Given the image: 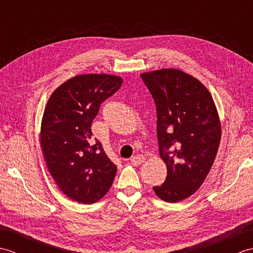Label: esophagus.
Here are the masks:
<instances>
[{
    "mask_svg": "<svg viewBox=\"0 0 253 253\" xmlns=\"http://www.w3.org/2000/svg\"><path fill=\"white\" fill-rule=\"evenodd\" d=\"M130 162H131L132 165H139V164H141L142 162H144V157L141 154L135 155V157H132L130 159Z\"/></svg>",
    "mask_w": 253,
    "mask_h": 253,
    "instance_id": "esophagus-1",
    "label": "esophagus"
}]
</instances>
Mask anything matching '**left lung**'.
<instances>
[{
    "label": "left lung",
    "instance_id": "obj_1",
    "mask_svg": "<svg viewBox=\"0 0 253 253\" xmlns=\"http://www.w3.org/2000/svg\"><path fill=\"white\" fill-rule=\"evenodd\" d=\"M157 106L161 159L168 176L153 187L166 202L190 197L203 184L215 160L221 124L208 89L179 69L165 68L141 75Z\"/></svg>",
    "mask_w": 253,
    "mask_h": 253
}]
</instances>
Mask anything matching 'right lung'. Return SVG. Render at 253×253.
Returning <instances> with one entry per match:
<instances>
[{
	"label": "right lung",
	"instance_id": "add662e5",
	"mask_svg": "<svg viewBox=\"0 0 253 253\" xmlns=\"http://www.w3.org/2000/svg\"><path fill=\"white\" fill-rule=\"evenodd\" d=\"M122 78L105 74L79 75L50 96L42 117L41 147L58 188L78 203L105 196L117 166L107 158L91 125L101 104L121 88Z\"/></svg>",
	"mask_w": 253,
	"mask_h": 253
}]
</instances>
